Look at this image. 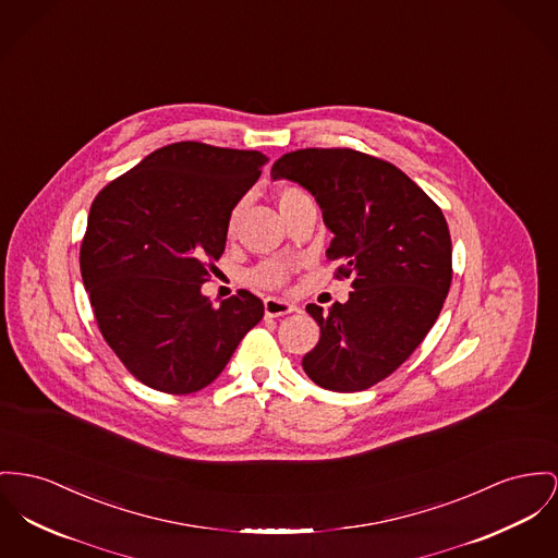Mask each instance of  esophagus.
<instances>
[{"label": "esophagus", "instance_id": "1", "mask_svg": "<svg viewBox=\"0 0 558 558\" xmlns=\"http://www.w3.org/2000/svg\"><path fill=\"white\" fill-rule=\"evenodd\" d=\"M298 311L294 302H288V300H279V298H266L264 300V313L266 317H281V315H288V313H294Z\"/></svg>", "mask_w": 558, "mask_h": 558}]
</instances>
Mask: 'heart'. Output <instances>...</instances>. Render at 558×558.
I'll return each instance as SVG.
<instances>
[{"instance_id": "heart-1", "label": "heart", "mask_w": 558, "mask_h": 558, "mask_svg": "<svg viewBox=\"0 0 558 558\" xmlns=\"http://www.w3.org/2000/svg\"><path fill=\"white\" fill-rule=\"evenodd\" d=\"M306 192L302 187L292 186V184H286V186L277 190V205L281 209V214L290 211L292 207H296L298 203L306 201ZM241 207L243 205H236L232 207L230 216H228V223H226V230L228 234H232L239 226V218H241ZM292 268L294 264L290 260H281V258H275V260H264L254 266L247 275L250 283L252 286H258V288H266V290H279L283 288L288 281H290V275H292Z\"/></svg>"}]
</instances>
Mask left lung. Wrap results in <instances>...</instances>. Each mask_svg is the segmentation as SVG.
<instances>
[{
	"label": "left lung",
	"instance_id": "obj_1",
	"mask_svg": "<svg viewBox=\"0 0 558 558\" xmlns=\"http://www.w3.org/2000/svg\"><path fill=\"white\" fill-rule=\"evenodd\" d=\"M270 175L315 196L335 234L326 256L353 288L328 313L306 306L322 336L302 368L324 389L364 391L409 360L442 311L452 279L442 209L396 165L357 149H296Z\"/></svg>",
	"mask_w": 558,
	"mask_h": 558
}]
</instances>
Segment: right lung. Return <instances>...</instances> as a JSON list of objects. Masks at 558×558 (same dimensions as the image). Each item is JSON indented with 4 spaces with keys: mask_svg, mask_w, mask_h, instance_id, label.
Instances as JSON below:
<instances>
[{
    "mask_svg": "<svg viewBox=\"0 0 558 558\" xmlns=\"http://www.w3.org/2000/svg\"><path fill=\"white\" fill-rule=\"evenodd\" d=\"M266 160L256 149L169 144L90 205L80 270L99 332L156 391L184 396L214 383L264 315L247 290L214 306L201 286L218 270L228 216Z\"/></svg>",
    "mask_w": 558,
    "mask_h": 558,
    "instance_id": "add662e5",
    "label": "right lung"
}]
</instances>
